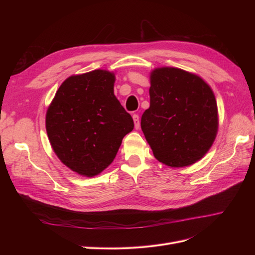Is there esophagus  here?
I'll list each match as a JSON object with an SVG mask.
<instances>
[{"label":"esophagus","instance_id":"obj_1","mask_svg":"<svg viewBox=\"0 0 255 255\" xmlns=\"http://www.w3.org/2000/svg\"><path fill=\"white\" fill-rule=\"evenodd\" d=\"M133 120H134V125H135V128L138 129L140 127V121H139V116L137 114L133 115Z\"/></svg>","mask_w":255,"mask_h":255}]
</instances>
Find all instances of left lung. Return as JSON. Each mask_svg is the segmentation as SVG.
I'll use <instances>...</instances> for the list:
<instances>
[{"mask_svg":"<svg viewBox=\"0 0 255 255\" xmlns=\"http://www.w3.org/2000/svg\"><path fill=\"white\" fill-rule=\"evenodd\" d=\"M150 107L141 129L154 156L170 167L196 163L211 148L218 128L217 103L199 76L177 68L151 73Z\"/></svg>","mask_w":255,"mask_h":255,"instance_id":"left-lung-1","label":"left lung"}]
</instances>
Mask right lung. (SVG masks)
Instances as JSON below:
<instances>
[{
    "mask_svg": "<svg viewBox=\"0 0 255 255\" xmlns=\"http://www.w3.org/2000/svg\"><path fill=\"white\" fill-rule=\"evenodd\" d=\"M115 75L95 70L68 78L48 109L45 128L63 163L86 176L111 165L134 121L114 95Z\"/></svg>",
    "mask_w": 255,
    "mask_h": 255,
    "instance_id": "add662e5",
    "label": "right lung"
}]
</instances>
